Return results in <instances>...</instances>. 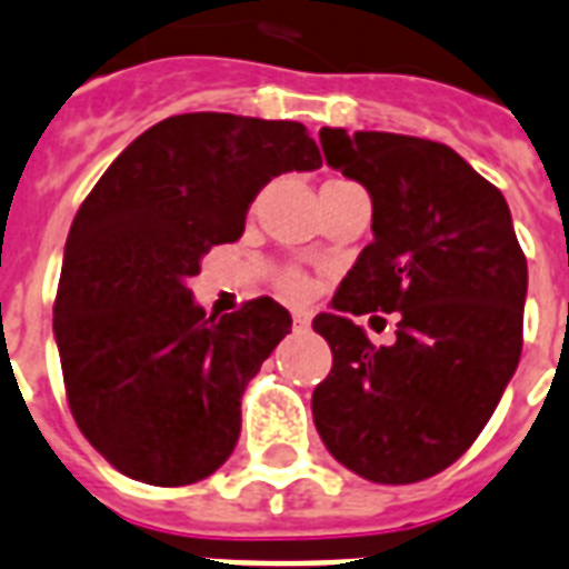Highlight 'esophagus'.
<instances>
[{
	"instance_id": "obj_1",
	"label": "esophagus",
	"mask_w": 569,
	"mask_h": 569,
	"mask_svg": "<svg viewBox=\"0 0 569 569\" xmlns=\"http://www.w3.org/2000/svg\"><path fill=\"white\" fill-rule=\"evenodd\" d=\"M309 321H312V312H309V309H303V307H295V309H292V325H295V330H307Z\"/></svg>"
}]
</instances>
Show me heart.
<instances>
[{"label":"heart","mask_w":569,"mask_h":569,"mask_svg":"<svg viewBox=\"0 0 569 569\" xmlns=\"http://www.w3.org/2000/svg\"><path fill=\"white\" fill-rule=\"evenodd\" d=\"M277 289H280L283 295H292V298H298V295H303L309 289V280H307V274H300V271L283 269L280 274H277Z\"/></svg>","instance_id":"b5f03b06"}]
</instances>
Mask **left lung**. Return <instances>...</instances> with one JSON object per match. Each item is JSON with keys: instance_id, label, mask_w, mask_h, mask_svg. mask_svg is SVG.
<instances>
[{"instance_id": "left-lung-1", "label": "left lung", "mask_w": 569, "mask_h": 569, "mask_svg": "<svg viewBox=\"0 0 569 569\" xmlns=\"http://www.w3.org/2000/svg\"><path fill=\"white\" fill-rule=\"evenodd\" d=\"M321 149L368 189L373 242L312 321L332 350L312 418L362 479L420 482L477 441L520 362L523 248L500 189L445 142L321 128ZM377 311L398 312L395 346L352 325Z\"/></svg>"}]
</instances>
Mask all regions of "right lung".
I'll return each mask as SVG.
<instances>
[{
	"mask_svg": "<svg viewBox=\"0 0 569 569\" xmlns=\"http://www.w3.org/2000/svg\"><path fill=\"white\" fill-rule=\"evenodd\" d=\"M318 166L300 122L180 113L140 133L84 198L54 341L72 418L119 473L178 488L228 461L244 386L292 318L271 298L207 318L187 280L212 244L242 237L271 178Z\"/></svg>",
	"mask_w": 569,
	"mask_h": 569,
	"instance_id": "add662e5",
	"label": "right lung"
}]
</instances>
